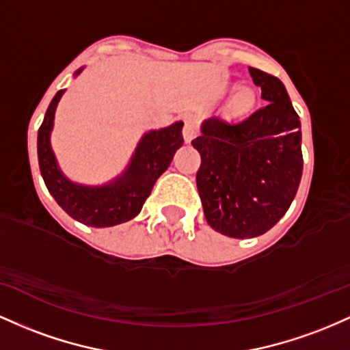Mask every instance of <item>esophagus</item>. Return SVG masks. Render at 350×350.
I'll list each match as a JSON object with an SVG mask.
<instances>
[{
  "instance_id": "esophagus-1",
  "label": "esophagus",
  "mask_w": 350,
  "mask_h": 350,
  "mask_svg": "<svg viewBox=\"0 0 350 350\" xmlns=\"http://www.w3.org/2000/svg\"><path fill=\"white\" fill-rule=\"evenodd\" d=\"M196 135H198V125H196L193 119L185 117V125H183V140H185L187 144H190Z\"/></svg>"
}]
</instances>
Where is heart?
Wrapping results in <instances>:
<instances>
[{"label": "heart", "instance_id": "1", "mask_svg": "<svg viewBox=\"0 0 350 350\" xmlns=\"http://www.w3.org/2000/svg\"><path fill=\"white\" fill-rule=\"evenodd\" d=\"M256 107V92L248 85H241L233 92L226 105L230 119H245Z\"/></svg>", "mask_w": 350, "mask_h": 350}]
</instances>
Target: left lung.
<instances>
[{"label": "left lung", "instance_id": "8db88e82", "mask_svg": "<svg viewBox=\"0 0 350 350\" xmlns=\"http://www.w3.org/2000/svg\"><path fill=\"white\" fill-rule=\"evenodd\" d=\"M268 104L238 124L208 119L191 145L208 225L231 238L266 233L291 206L302 175L301 122L282 82L250 68Z\"/></svg>", "mask_w": 350, "mask_h": 350}]
</instances>
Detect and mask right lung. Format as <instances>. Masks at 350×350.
Instances as JSON below:
<instances>
[{
    "mask_svg": "<svg viewBox=\"0 0 350 350\" xmlns=\"http://www.w3.org/2000/svg\"><path fill=\"white\" fill-rule=\"evenodd\" d=\"M79 74V72H77ZM62 90L51 100L38 132V159L41 175L57 205L77 221L88 226L105 228L129 221L140 213L157 178L163 174L182 147L183 122L154 131L140 140L127 172L107 187L89 188L70 183L59 172L49 144L54 111Z\"/></svg>",
    "mask_w": 350,
    "mask_h": 350,
    "instance_id": "obj_1",
    "label": "right lung"
}]
</instances>
